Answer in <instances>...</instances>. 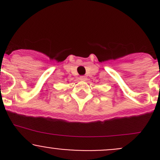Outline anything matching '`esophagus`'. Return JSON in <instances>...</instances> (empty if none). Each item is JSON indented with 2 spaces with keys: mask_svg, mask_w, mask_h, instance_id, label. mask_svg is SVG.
<instances>
[{
  "mask_svg": "<svg viewBox=\"0 0 160 160\" xmlns=\"http://www.w3.org/2000/svg\"><path fill=\"white\" fill-rule=\"evenodd\" d=\"M80 80H87V77H86V76H81V77H80Z\"/></svg>",
  "mask_w": 160,
  "mask_h": 160,
  "instance_id": "34e87169",
  "label": "esophagus"
}]
</instances>
